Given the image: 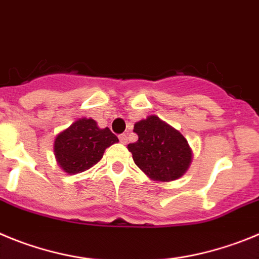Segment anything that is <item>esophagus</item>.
<instances>
[{
    "label": "esophagus",
    "instance_id": "esophagus-1",
    "mask_svg": "<svg viewBox=\"0 0 259 259\" xmlns=\"http://www.w3.org/2000/svg\"><path fill=\"white\" fill-rule=\"evenodd\" d=\"M118 139H120V142L122 144H126L127 143V137H126V134H121V135H118Z\"/></svg>",
    "mask_w": 259,
    "mask_h": 259
}]
</instances>
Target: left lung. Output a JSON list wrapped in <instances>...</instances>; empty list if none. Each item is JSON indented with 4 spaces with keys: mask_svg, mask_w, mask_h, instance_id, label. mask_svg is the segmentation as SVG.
Segmentation results:
<instances>
[{
    "mask_svg": "<svg viewBox=\"0 0 259 259\" xmlns=\"http://www.w3.org/2000/svg\"><path fill=\"white\" fill-rule=\"evenodd\" d=\"M138 141L127 144L134 162L155 181L170 182L188 169L192 152L187 141L156 116H150L134 125Z\"/></svg>",
    "mask_w": 259,
    "mask_h": 259,
    "instance_id": "1",
    "label": "left lung"
}]
</instances>
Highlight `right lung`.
<instances>
[{
  "label": "right lung",
  "instance_id": "right-lung-1",
  "mask_svg": "<svg viewBox=\"0 0 259 259\" xmlns=\"http://www.w3.org/2000/svg\"><path fill=\"white\" fill-rule=\"evenodd\" d=\"M117 142L118 138L108 127L99 129L92 118H81L58 135L54 151L63 170L77 174L97 164L107 147Z\"/></svg>",
  "mask_w": 259,
  "mask_h": 259
}]
</instances>
